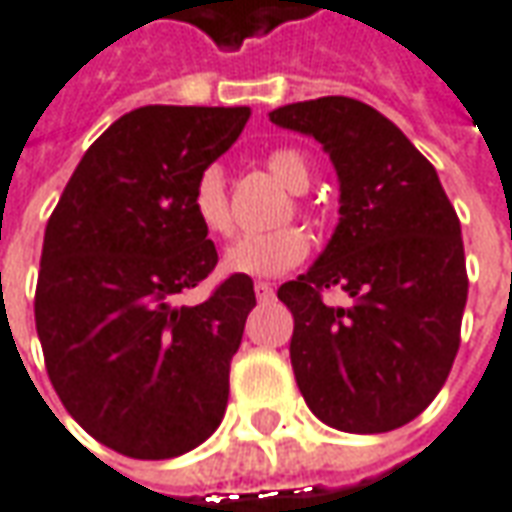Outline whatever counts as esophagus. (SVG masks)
I'll return each mask as SVG.
<instances>
[{
	"mask_svg": "<svg viewBox=\"0 0 512 512\" xmlns=\"http://www.w3.org/2000/svg\"><path fill=\"white\" fill-rule=\"evenodd\" d=\"M253 290H256V298H259V301H273V284H267V281H256V284H253Z\"/></svg>",
	"mask_w": 512,
	"mask_h": 512,
	"instance_id": "esophagus-1",
	"label": "esophagus"
}]
</instances>
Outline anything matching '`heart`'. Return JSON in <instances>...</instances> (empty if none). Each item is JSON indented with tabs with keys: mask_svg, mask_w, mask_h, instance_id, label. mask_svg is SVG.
Segmentation results:
<instances>
[{
	"mask_svg": "<svg viewBox=\"0 0 512 512\" xmlns=\"http://www.w3.org/2000/svg\"><path fill=\"white\" fill-rule=\"evenodd\" d=\"M267 168L293 194H304L310 188V163L298 149L270 152L267 154ZM191 211L202 225V231L211 233V236H228L233 231L225 177L216 166L205 168L197 177L194 191H191ZM307 253H310V236L296 225H287L279 231L248 233V236L236 239L222 256V270L231 276L270 279V276H281V273L293 270L296 264L307 259Z\"/></svg>",
	"mask_w": 512,
	"mask_h": 512,
	"instance_id": "obj_1",
	"label": "heart"
}]
</instances>
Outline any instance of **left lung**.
Listing matches in <instances>:
<instances>
[{
    "instance_id": "left-lung-1",
    "label": "left lung",
    "mask_w": 512,
    "mask_h": 512,
    "mask_svg": "<svg viewBox=\"0 0 512 512\" xmlns=\"http://www.w3.org/2000/svg\"><path fill=\"white\" fill-rule=\"evenodd\" d=\"M270 120L329 154L341 208L321 256L279 298L293 312L290 360L321 423L383 434L437 397L468 301L462 228L437 168L392 120L344 95L279 106ZM344 289L349 308L320 290Z\"/></svg>"
}]
</instances>
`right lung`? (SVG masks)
I'll return each instance as SVG.
<instances>
[{
	"instance_id": "add662e5",
	"label": "right lung",
	"mask_w": 512,
	"mask_h": 512,
	"mask_svg": "<svg viewBox=\"0 0 512 512\" xmlns=\"http://www.w3.org/2000/svg\"><path fill=\"white\" fill-rule=\"evenodd\" d=\"M248 106H140L98 137L44 231L36 332L64 408L106 448L171 459L214 434L256 307L250 276L180 304L216 267L191 211Z\"/></svg>"
}]
</instances>
